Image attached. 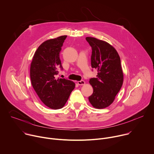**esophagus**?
<instances>
[{
	"instance_id": "obj_1",
	"label": "esophagus",
	"mask_w": 154,
	"mask_h": 154,
	"mask_svg": "<svg viewBox=\"0 0 154 154\" xmlns=\"http://www.w3.org/2000/svg\"><path fill=\"white\" fill-rule=\"evenodd\" d=\"M77 83L79 85H84L85 84V82L84 80H80L77 82Z\"/></svg>"
}]
</instances>
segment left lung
Wrapping results in <instances>:
<instances>
[{
	"label": "left lung",
	"mask_w": 154,
	"mask_h": 154,
	"mask_svg": "<svg viewBox=\"0 0 154 154\" xmlns=\"http://www.w3.org/2000/svg\"><path fill=\"white\" fill-rule=\"evenodd\" d=\"M86 39L92 48L91 66L98 71L97 77L89 81L93 93L88 99L94 108H105L113 102L123 83L121 59L108 42L93 37Z\"/></svg>",
	"instance_id": "left-lung-1"
}]
</instances>
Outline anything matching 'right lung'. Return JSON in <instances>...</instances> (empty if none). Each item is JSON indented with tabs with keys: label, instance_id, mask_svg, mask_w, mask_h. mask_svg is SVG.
I'll return each instance as SVG.
<instances>
[{
	"label": "right lung",
	"instance_id": "right-lung-1",
	"mask_svg": "<svg viewBox=\"0 0 154 154\" xmlns=\"http://www.w3.org/2000/svg\"><path fill=\"white\" fill-rule=\"evenodd\" d=\"M66 35L43 42L35 51L30 64L32 86L42 102L53 109L63 108L75 84L65 79H56L57 68H62L60 52Z\"/></svg>",
	"mask_w": 154,
	"mask_h": 154
}]
</instances>
